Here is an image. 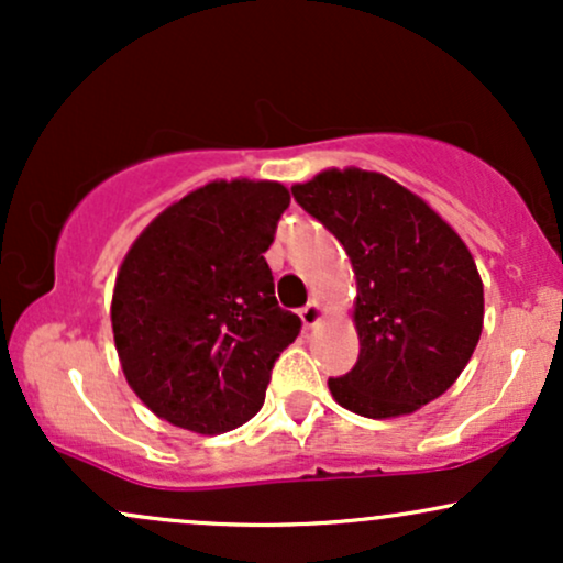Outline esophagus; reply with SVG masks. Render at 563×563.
<instances>
[{
  "label": "esophagus",
  "instance_id": "34e87169",
  "mask_svg": "<svg viewBox=\"0 0 563 563\" xmlns=\"http://www.w3.org/2000/svg\"><path fill=\"white\" fill-rule=\"evenodd\" d=\"M299 314H301L303 328H314L322 318H325V307H322L320 301H309Z\"/></svg>",
  "mask_w": 563,
  "mask_h": 563
}]
</instances>
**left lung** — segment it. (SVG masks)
Returning <instances> with one entry per match:
<instances>
[{
    "label": "left lung",
    "instance_id": "obj_1",
    "mask_svg": "<svg viewBox=\"0 0 563 563\" xmlns=\"http://www.w3.org/2000/svg\"><path fill=\"white\" fill-rule=\"evenodd\" d=\"M344 245L357 296V365L328 378L365 418L421 410L455 384L479 344L484 286L468 245L421 196L378 172L325 169L290 187Z\"/></svg>",
    "mask_w": 563,
    "mask_h": 563
}]
</instances>
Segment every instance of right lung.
<instances>
[{
    "instance_id": "obj_1",
    "label": "right lung",
    "mask_w": 563,
    "mask_h": 563,
    "mask_svg": "<svg viewBox=\"0 0 563 563\" xmlns=\"http://www.w3.org/2000/svg\"><path fill=\"white\" fill-rule=\"evenodd\" d=\"M288 203L280 183L214 179L166 206L126 251L113 341L126 384L161 421L211 437L260 412L275 360L301 331L264 262Z\"/></svg>"
}]
</instances>
